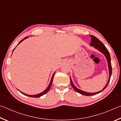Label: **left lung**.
I'll use <instances>...</instances> for the list:
<instances>
[{"mask_svg":"<svg viewBox=\"0 0 121 121\" xmlns=\"http://www.w3.org/2000/svg\"><path fill=\"white\" fill-rule=\"evenodd\" d=\"M90 37H91V43H90V45L94 47L95 48H96L97 50L100 51V52L102 53V54H103L104 56H105L106 59H107V61L108 63V70H109V78H108V82H107V84H106V85H105V86L104 87V89L102 90H101V91H100L99 92H97L90 93V92H85L84 91H82V90H81L78 89V88H77L75 86L74 84L73 83L72 80H71V77H70V83H71V86H72V87H73V89H74L75 91L77 92L80 93L82 95H86V96H90V95H97V94L101 92L103 90H105L106 88V87L107 86L108 83H109V82L110 78V77H111L112 72L111 59H110V56L109 52H108V51L107 49V48H106L105 46L104 45V44L102 43L101 41L98 39L97 37H95V36H92V35H90Z\"/></svg>","mask_w":121,"mask_h":121,"instance_id":"8db88e82","label":"left lung"}]
</instances>
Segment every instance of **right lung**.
<instances>
[{
    "mask_svg": "<svg viewBox=\"0 0 121 121\" xmlns=\"http://www.w3.org/2000/svg\"><path fill=\"white\" fill-rule=\"evenodd\" d=\"M28 38V37H26L25 38H23V39H22L21 42H19V44H18L17 45H19V44H20L22 42H23V41L24 40V39H26V38ZM15 48H14V50H13V51L15 50ZM54 74H55V73H54L53 74V75H52V78H51V81H50V84H49V85H48V87L46 88V89L44 90V91H43V92H41V93H39V94H37V95H27V94H26V93H23L22 92H21V91H20L19 90H19V91L20 92H21V93H22L23 94V95H26V96H28V97H32V98H39V97H41V96H42V95H44L45 94H46L47 92H48L49 91V90H50V88H51V85H52V82H53V78H54Z\"/></svg>",
    "mask_w": 121,
    "mask_h": 121,
    "instance_id": "obj_1",
    "label": "right lung"
}]
</instances>
